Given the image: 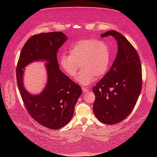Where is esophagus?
<instances>
[{
    "instance_id": "obj_1",
    "label": "esophagus",
    "mask_w": 157,
    "mask_h": 157,
    "mask_svg": "<svg viewBox=\"0 0 157 157\" xmlns=\"http://www.w3.org/2000/svg\"><path fill=\"white\" fill-rule=\"evenodd\" d=\"M82 92H83L84 93L88 92V90H89L88 89H87L86 88H84V87H82Z\"/></svg>"
}]
</instances>
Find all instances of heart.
Listing matches in <instances>:
<instances>
[{"mask_svg":"<svg viewBox=\"0 0 157 157\" xmlns=\"http://www.w3.org/2000/svg\"><path fill=\"white\" fill-rule=\"evenodd\" d=\"M111 59V52L105 42L94 39L80 40L71 47L69 55L60 56L61 68L70 78H75L81 65L77 81L88 85L105 75Z\"/></svg>","mask_w":157,"mask_h":157,"instance_id":"heart-1","label":"heart"}]
</instances>
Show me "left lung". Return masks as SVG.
Returning <instances> with one entry per match:
<instances>
[{"mask_svg":"<svg viewBox=\"0 0 157 157\" xmlns=\"http://www.w3.org/2000/svg\"><path fill=\"white\" fill-rule=\"evenodd\" d=\"M113 36L117 41L118 53L108 72L92 88L96 96L94 113L107 124L124 120L134 108L142 87V71L138 54L126 38L117 31L101 35Z\"/></svg>","mask_w":157,"mask_h":157,"instance_id":"obj_1","label":"left lung"}]
</instances>
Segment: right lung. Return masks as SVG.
<instances>
[{
  "label": "right lung",
  "instance_id": "1",
  "mask_svg": "<svg viewBox=\"0 0 157 157\" xmlns=\"http://www.w3.org/2000/svg\"><path fill=\"white\" fill-rule=\"evenodd\" d=\"M67 37L62 32L42 33L27 40L21 49L16 67L19 91L32 118L52 130L65 126L71 121L78 98L79 85L59 69L57 52ZM44 60L48 73V82L44 92L35 96L28 93L22 84V69L33 61Z\"/></svg>",
  "mask_w": 157,
  "mask_h": 157
}]
</instances>
